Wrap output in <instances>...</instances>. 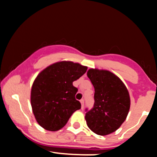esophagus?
I'll return each mask as SVG.
<instances>
[{
  "mask_svg": "<svg viewBox=\"0 0 157 157\" xmlns=\"http://www.w3.org/2000/svg\"><path fill=\"white\" fill-rule=\"evenodd\" d=\"M80 103H81V108H82V109H83V108H84V100L83 99L80 100Z\"/></svg>",
  "mask_w": 157,
  "mask_h": 157,
  "instance_id": "1",
  "label": "esophagus"
}]
</instances>
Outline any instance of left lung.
<instances>
[{"mask_svg": "<svg viewBox=\"0 0 157 157\" xmlns=\"http://www.w3.org/2000/svg\"><path fill=\"white\" fill-rule=\"evenodd\" d=\"M87 76L94 88L93 109L86 110L88 127L101 136L111 134L127 117L131 105L128 91L117 76L107 70L90 68Z\"/></svg>", "mask_w": 157, "mask_h": 157, "instance_id": "obj_1", "label": "left lung"}]
</instances>
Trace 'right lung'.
Masks as SVG:
<instances>
[{
	"mask_svg": "<svg viewBox=\"0 0 157 157\" xmlns=\"http://www.w3.org/2000/svg\"><path fill=\"white\" fill-rule=\"evenodd\" d=\"M87 68L71 61H61L39 73L32 86L31 105L41 127L50 131L60 130L72 113L80 109V102L75 99L78 89L73 82L82 76Z\"/></svg>",
	"mask_w": 157,
	"mask_h": 157,
	"instance_id": "add662e5",
	"label": "right lung"
}]
</instances>
